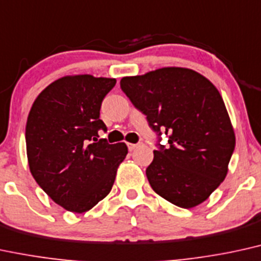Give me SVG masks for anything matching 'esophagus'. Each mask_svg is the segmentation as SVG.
I'll return each mask as SVG.
<instances>
[{"mask_svg":"<svg viewBox=\"0 0 261 261\" xmlns=\"http://www.w3.org/2000/svg\"><path fill=\"white\" fill-rule=\"evenodd\" d=\"M142 142H139V143H127V148L128 150H134L135 148H137V147L142 146Z\"/></svg>","mask_w":261,"mask_h":261,"instance_id":"esophagus-1","label":"esophagus"}]
</instances>
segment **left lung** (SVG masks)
<instances>
[{
  "label": "left lung",
  "instance_id": "1",
  "mask_svg": "<svg viewBox=\"0 0 261 261\" xmlns=\"http://www.w3.org/2000/svg\"><path fill=\"white\" fill-rule=\"evenodd\" d=\"M120 87L168 136L146 170L155 193L180 208L208 199L225 180L236 137L224 99L210 81L192 69L166 67L125 76Z\"/></svg>",
  "mask_w": 261,
  "mask_h": 261
}]
</instances>
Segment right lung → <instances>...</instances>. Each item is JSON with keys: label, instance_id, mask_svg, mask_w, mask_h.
Returning a JSON list of instances; mask_svg holds the SVG:
<instances>
[{"label": "right lung", "instance_id": "add662e5", "mask_svg": "<svg viewBox=\"0 0 261 261\" xmlns=\"http://www.w3.org/2000/svg\"><path fill=\"white\" fill-rule=\"evenodd\" d=\"M115 84L109 77L68 75L49 84L30 109L25 127L30 172L69 212L81 214L108 196L127 154L124 142L98 140V130L107 131L100 105Z\"/></svg>", "mask_w": 261, "mask_h": 261}]
</instances>
